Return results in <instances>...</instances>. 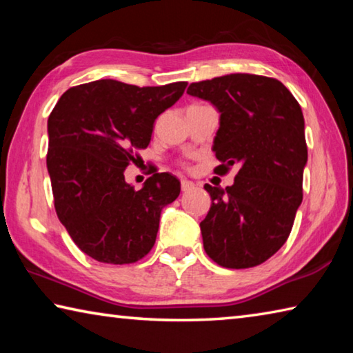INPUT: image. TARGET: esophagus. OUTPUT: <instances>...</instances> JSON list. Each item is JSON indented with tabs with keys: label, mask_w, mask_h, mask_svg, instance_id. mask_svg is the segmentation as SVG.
I'll return each mask as SVG.
<instances>
[{
	"label": "esophagus",
	"mask_w": 353,
	"mask_h": 353,
	"mask_svg": "<svg viewBox=\"0 0 353 353\" xmlns=\"http://www.w3.org/2000/svg\"><path fill=\"white\" fill-rule=\"evenodd\" d=\"M181 188H182L183 193H187V191H191V190L194 188V183L190 182V181H182L181 182Z\"/></svg>",
	"instance_id": "esophagus-1"
}]
</instances>
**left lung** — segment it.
<instances>
[{
	"label": "left lung",
	"mask_w": 353,
	"mask_h": 353,
	"mask_svg": "<svg viewBox=\"0 0 353 353\" xmlns=\"http://www.w3.org/2000/svg\"><path fill=\"white\" fill-rule=\"evenodd\" d=\"M187 93L221 113L214 172L238 170L232 187L204 185L212 198L201 223L205 252L230 270L261 265L288 240L302 202L308 152L301 105L280 81L246 73L193 82Z\"/></svg>",
	"instance_id": "1"
}]
</instances>
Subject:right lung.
Returning <instances> with one entry per match:
<instances>
[{"mask_svg": "<svg viewBox=\"0 0 353 353\" xmlns=\"http://www.w3.org/2000/svg\"><path fill=\"white\" fill-rule=\"evenodd\" d=\"M185 87L82 83L68 88L48 118L46 166L56 213L76 246L97 261L141 260L157 238L162 208L181 193L170 172H155L137 191L124 181V170L148 148L154 121Z\"/></svg>", "mask_w": 353, "mask_h": 353, "instance_id": "obj_1", "label": "right lung"}]
</instances>
